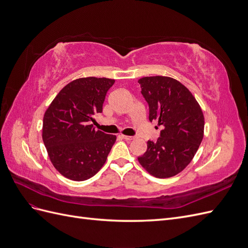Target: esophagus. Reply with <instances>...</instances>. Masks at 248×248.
<instances>
[{
    "instance_id": "34e87169",
    "label": "esophagus",
    "mask_w": 248,
    "mask_h": 248,
    "mask_svg": "<svg viewBox=\"0 0 248 248\" xmlns=\"http://www.w3.org/2000/svg\"><path fill=\"white\" fill-rule=\"evenodd\" d=\"M121 138H122V139H124V140H132L136 139V137H130V136H123V134H122V136H121Z\"/></svg>"
}]
</instances>
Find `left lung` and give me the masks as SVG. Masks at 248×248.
Instances as JSON below:
<instances>
[{"label": "left lung", "instance_id": "obj_1", "mask_svg": "<svg viewBox=\"0 0 248 248\" xmlns=\"http://www.w3.org/2000/svg\"><path fill=\"white\" fill-rule=\"evenodd\" d=\"M149 106V120L163 128L156 141L148 140L141 167L157 178L172 177L183 170L196 155L204 137V115L193 95L181 82L168 77L139 79Z\"/></svg>", "mask_w": 248, "mask_h": 248}]
</instances>
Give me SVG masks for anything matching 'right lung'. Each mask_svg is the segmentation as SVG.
Segmentation results:
<instances>
[{
    "label": "right lung",
    "instance_id": "right-lung-1",
    "mask_svg": "<svg viewBox=\"0 0 248 248\" xmlns=\"http://www.w3.org/2000/svg\"><path fill=\"white\" fill-rule=\"evenodd\" d=\"M115 79L82 78L66 85L43 117L42 139L51 163L74 181L90 179L103 167L116 136L95 130L94 116Z\"/></svg>",
    "mask_w": 248,
    "mask_h": 248
}]
</instances>
